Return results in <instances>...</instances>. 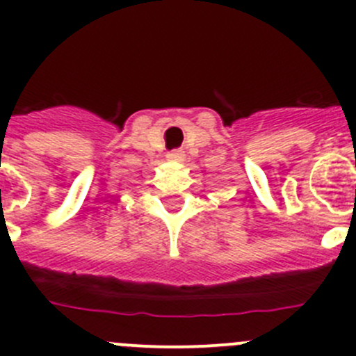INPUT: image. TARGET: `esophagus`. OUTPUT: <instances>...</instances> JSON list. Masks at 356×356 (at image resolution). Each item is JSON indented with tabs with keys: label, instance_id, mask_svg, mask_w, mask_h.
I'll return each mask as SVG.
<instances>
[{
	"label": "esophagus",
	"instance_id": "34e87169",
	"mask_svg": "<svg viewBox=\"0 0 356 356\" xmlns=\"http://www.w3.org/2000/svg\"><path fill=\"white\" fill-rule=\"evenodd\" d=\"M167 158L170 161H182L184 160V152L182 149H172V152L167 153Z\"/></svg>",
	"mask_w": 356,
	"mask_h": 356
}]
</instances>
